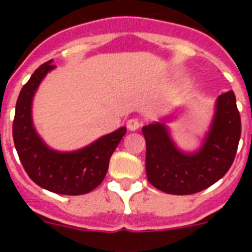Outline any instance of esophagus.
I'll return each mask as SVG.
<instances>
[{"instance_id":"1","label":"esophagus","mask_w":252,"mask_h":252,"mask_svg":"<svg viewBox=\"0 0 252 252\" xmlns=\"http://www.w3.org/2000/svg\"><path fill=\"white\" fill-rule=\"evenodd\" d=\"M140 126H142V123L137 119H129V120L126 121V126H128L129 131H136V129L140 128Z\"/></svg>"}]
</instances>
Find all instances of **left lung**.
<instances>
[{
    "mask_svg": "<svg viewBox=\"0 0 252 252\" xmlns=\"http://www.w3.org/2000/svg\"><path fill=\"white\" fill-rule=\"evenodd\" d=\"M150 184L169 194H193L222 178L238 150L242 124L232 90L219 95L215 117L198 151H181L164 121L143 126Z\"/></svg>",
    "mask_w": 252,
    "mask_h": 252,
    "instance_id": "8db88e82",
    "label": "left lung"
}]
</instances>
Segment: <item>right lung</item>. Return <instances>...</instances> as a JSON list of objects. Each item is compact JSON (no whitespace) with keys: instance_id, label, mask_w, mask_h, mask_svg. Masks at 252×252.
<instances>
[{"instance_id":"1","label":"right lung","mask_w":252,"mask_h":252,"mask_svg":"<svg viewBox=\"0 0 252 252\" xmlns=\"http://www.w3.org/2000/svg\"><path fill=\"white\" fill-rule=\"evenodd\" d=\"M54 68L52 61L41 64L21 89L13 120L14 147L23 167L36 185L58 194H85L104 181L110 157L126 128L121 126L71 153H59L48 147L32 123V99L43 78Z\"/></svg>"}]
</instances>
